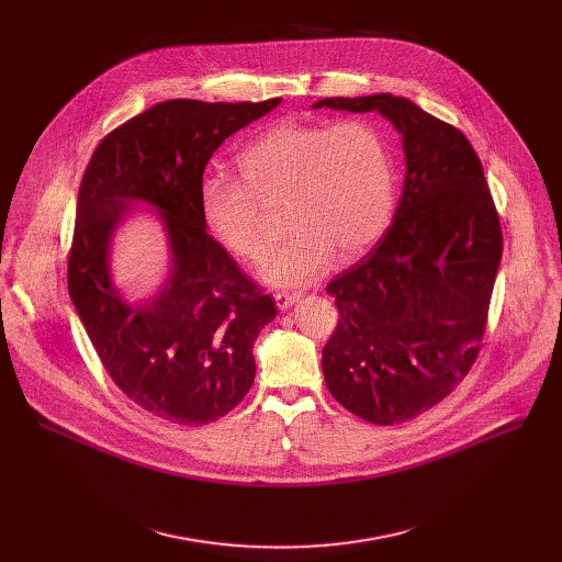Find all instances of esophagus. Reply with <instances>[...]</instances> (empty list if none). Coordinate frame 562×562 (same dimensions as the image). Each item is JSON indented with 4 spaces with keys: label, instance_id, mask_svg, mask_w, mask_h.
Segmentation results:
<instances>
[{
    "label": "esophagus",
    "instance_id": "1",
    "mask_svg": "<svg viewBox=\"0 0 562 562\" xmlns=\"http://www.w3.org/2000/svg\"><path fill=\"white\" fill-rule=\"evenodd\" d=\"M302 297V293H297V291H280V293H276V302H278V308L280 311H289L297 300Z\"/></svg>",
    "mask_w": 562,
    "mask_h": 562
}]
</instances>
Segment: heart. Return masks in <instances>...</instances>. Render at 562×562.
Here are the masks:
<instances>
[{"instance_id": "obj_1", "label": "heart", "mask_w": 562, "mask_h": 562, "mask_svg": "<svg viewBox=\"0 0 562 562\" xmlns=\"http://www.w3.org/2000/svg\"><path fill=\"white\" fill-rule=\"evenodd\" d=\"M235 162L245 182L206 173L198 184L200 213L220 247L258 262L271 228L255 198H284V222L293 231L260 269L273 286L317 280L336 254L340 260L362 256L393 220V155L371 122H282L239 150Z\"/></svg>"}]
</instances>
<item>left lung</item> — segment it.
<instances>
[{
	"instance_id": "8db88e82",
	"label": "left lung",
	"mask_w": 562,
	"mask_h": 562,
	"mask_svg": "<svg viewBox=\"0 0 562 562\" xmlns=\"http://www.w3.org/2000/svg\"><path fill=\"white\" fill-rule=\"evenodd\" d=\"M311 109L380 113L403 137V198L380 243L327 293L340 311L323 349L338 403L373 425L438 405L471 369L503 256L501 220L469 139L389 93Z\"/></svg>"
}]
</instances>
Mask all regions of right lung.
Instances as JSON below:
<instances>
[{"label":"right lung","instance_id":"add662e5","mask_svg":"<svg viewBox=\"0 0 562 562\" xmlns=\"http://www.w3.org/2000/svg\"><path fill=\"white\" fill-rule=\"evenodd\" d=\"M280 102L155 104L100 142L82 178L68 293L113 382L157 418L213 423L254 384V345L278 308L206 233L198 184L220 144ZM137 203L166 231L170 271L133 303L114 286L110 249Z\"/></svg>","mask_w":562,"mask_h":562}]
</instances>
